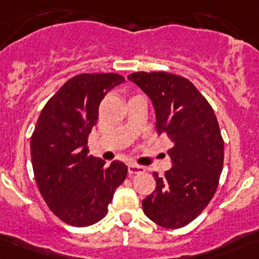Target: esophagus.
<instances>
[{
    "label": "esophagus",
    "mask_w": 259,
    "mask_h": 259,
    "mask_svg": "<svg viewBox=\"0 0 259 259\" xmlns=\"http://www.w3.org/2000/svg\"><path fill=\"white\" fill-rule=\"evenodd\" d=\"M145 172H146V168L143 166H140V164H130L128 166L130 176L141 175V173H145Z\"/></svg>",
    "instance_id": "esophagus-1"
}]
</instances>
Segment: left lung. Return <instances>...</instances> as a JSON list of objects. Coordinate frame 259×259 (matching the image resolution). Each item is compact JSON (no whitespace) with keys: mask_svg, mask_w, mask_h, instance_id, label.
<instances>
[{"mask_svg":"<svg viewBox=\"0 0 259 259\" xmlns=\"http://www.w3.org/2000/svg\"><path fill=\"white\" fill-rule=\"evenodd\" d=\"M128 79L152 101L158 135L175 143L168 151L172 168L163 177L153 173L156 189L142 201L145 214L161 227H185L206 208L220 182L225 142L215 114L185 77L136 72Z\"/></svg>","mask_w":259,"mask_h":259,"instance_id":"obj_1","label":"left lung"}]
</instances>
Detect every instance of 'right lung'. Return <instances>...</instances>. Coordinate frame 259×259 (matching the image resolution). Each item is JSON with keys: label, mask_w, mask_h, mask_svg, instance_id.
<instances>
[{"label": "right lung", "mask_w": 259, "mask_h": 259, "mask_svg": "<svg viewBox=\"0 0 259 259\" xmlns=\"http://www.w3.org/2000/svg\"><path fill=\"white\" fill-rule=\"evenodd\" d=\"M117 73H82L68 79L41 111L31 137L34 180L50 209L65 223L87 227L102 220L127 166L91 156L89 136Z\"/></svg>", "instance_id": "obj_1"}]
</instances>
